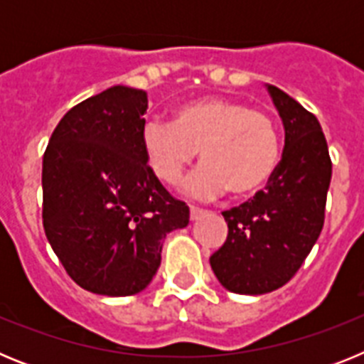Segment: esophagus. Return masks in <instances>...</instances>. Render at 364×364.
<instances>
[{"label":"esophagus","instance_id":"obj_1","mask_svg":"<svg viewBox=\"0 0 364 364\" xmlns=\"http://www.w3.org/2000/svg\"><path fill=\"white\" fill-rule=\"evenodd\" d=\"M204 213L205 210H202L198 205H191V220H197V218H200Z\"/></svg>","mask_w":364,"mask_h":364}]
</instances>
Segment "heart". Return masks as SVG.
I'll return each mask as SVG.
<instances>
[{
  "label": "heart",
  "instance_id": "obj_1",
  "mask_svg": "<svg viewBox=\"0 0 364 364\" xmlns=\"http://www.w3.org/2000/svg\"><path fill=\"white\" fill-rule=\"evenodd\" d=\"M142 147L153 173L162 182H180L197 159L204 166L188 180L195 197H217L226 189L246 197L264 188L281 160L275 122L239 100L200 98L175 111L173 122L144 125Z\"/></svg>",
  "mask_w": 364,
  "mask_h": 364
}]
</instances>
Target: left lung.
Instances as JSON below:
<instances>
[{
	"instance_id": "8db88e82",
	"label": "left lung",
	"mask_w": 364,
	"mask_h": 364,
	"mask_svg": "<svg viewBox=\"0 0 364 364\" xmlns=\"http://www.w3.org/2000/svg\"><path fill=\"white\" fill-rule=\"evenodd\" d=\"M284 125V151L264 189L222 211L228 239L210 257L226 290L262 295L294 277L324 224L332 160L319 120L291 96L268 85Z\"/></svg>"
}]
</instances>
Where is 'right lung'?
<instances>
[{"instance_id":"obj_1","label":"right lung","mask_w":364,"mask_h":364,"mask_svg":"<svg viewBox=\"0 0 364 364\" xmlns=\"http://www.w3.org/2000/svg\"><path fill=\"white\" fill-rule=\"evenodd\" d=\"M147 95L114 85L74 105L43 154V228L69 277L109 297L142 291L166 235L189 208L153 173L142 147Z\"/></svg>"}]
</instances>
